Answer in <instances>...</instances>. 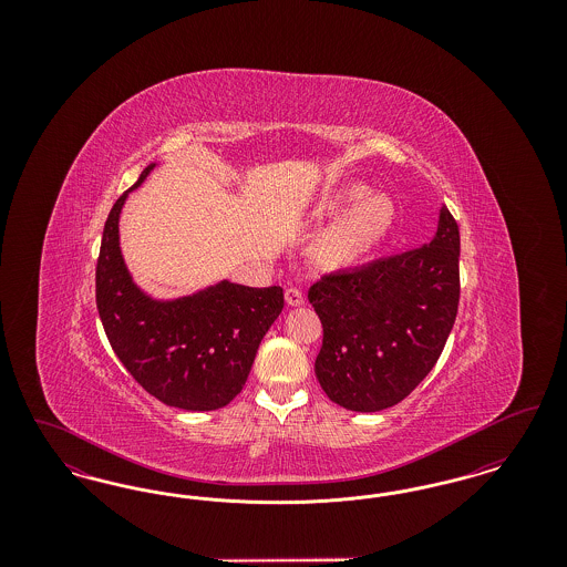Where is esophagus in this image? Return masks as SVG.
Instances as JSON below:
<instances>
[{
	"mask_svg": "<svg viewBox=\"0 0 567 567\" xmlns=\"http://www.w3.org/2000/svg\"><path fill=\"white\" fill-rule=\"evenodd\" d=\"M285 299H287V303L293 306V308L303 303V296H301V291H297V289H287V291H285Z\"/></svg>",
	"mask_w": 567,
	"mask_h": 567,
	"instance_id": "34e87169",
	"label": "esophagus"
}]
</instances>
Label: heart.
Wrapping results in <instances>:
<instances>
[{"instance_id": "heart-1", "label": "heart", "mask_w": 567, "mask_h": 567, "mask_svg": "<svg viewBox=\"0 0 567 567\" xmlns=\"http://www.w3.org/2000/svg\"><path fill=\"white\" fill-rule=\"evenodd\" d=\"M319 213L340 215L315 248L317 266L336 271L357 266L386 240L398 208L391 195L354 183L331 193Z\"/></svg>"}]
</instances>
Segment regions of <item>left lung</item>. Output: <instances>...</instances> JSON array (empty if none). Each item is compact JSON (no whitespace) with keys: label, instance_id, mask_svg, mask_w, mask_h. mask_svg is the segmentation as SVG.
<instances>
[{"label":"left lung","instance_id":"left-lung-1","mask_svg":"<svg viewBox=\"0 0 567 567\" xmlns=\"http://www.w3.org/2000/svg\"><path fill=\"white\" fill-rule=\"evenodd\" d=\"M323 323L315 374L327 398L352 412L400 404L432 372L455 324L458 227L440 208L432 240L310 287Z\"/></svg>","mask_w":567,"mask_h":567}]
</instances>
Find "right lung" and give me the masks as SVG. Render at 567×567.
Wrapping results in <instances>:
<instances>
[{
    "label": "right lung",
    "instance_id": "1",
    "mask_svg": "<svg viewBox=\"0 0 567 567\" xmlns=\"http://www.w3.org/2000/svg\"><path fill=\"white\" fill-rule=\"evenodd\" d=\"M159 163H151L110 210L95 293L110 344L127 372L163 404L208 412L229 404L285 306L280 287L255 289L227 278L178 297L135 282L121 250V213Z\"/></svg>",
    "mask_w": 567,
    "mask_h": 567
}]
</instances>
